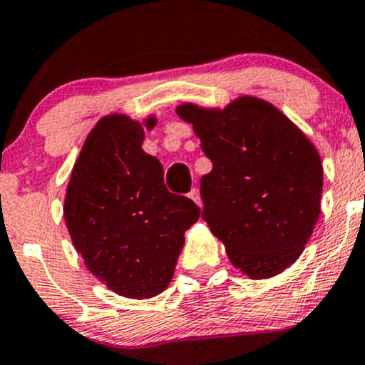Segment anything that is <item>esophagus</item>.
<instances>
[{"instance_id":"1","label":"esophagus","mask_w":365,"mask_h":365,"mask_svg":"<svg viewBox=\"0 0 365 365\" xmlns=\"http://www.w3.org/2000/svg\"><path fill=\"white\" fill-rule=\"evenodd\" d=\"M189 197H190V200H192L194 203H196L197 206L203 205V203H201V196H200V190H197V189H192V190H190V192H189Z\"/></svg>"}]
</instances>
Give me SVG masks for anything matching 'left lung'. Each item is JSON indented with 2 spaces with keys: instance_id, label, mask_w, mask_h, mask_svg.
<instances>
[{
  "instance_id": "obj_1",
  "label": "left lung",
  "mask_w": 365,
  "mask_h": 365,
  "mask_svg": "<svg viewBox=\"0 0 365 365\" xmlns=\"http://www.w3.org/2000/svg\"><path fill=\"white\" fill-rule=\"evenodd\" d=\"M212 171L201 178L203 219L251 279L295 263L319 217L323 165L302 130L279 109L242 97L226 109L183 104Z\"/></svg>"
}]
</instances>
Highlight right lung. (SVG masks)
<instances>
[{
    "instance_id": "1",
    "label": "right lung",
    "mask_w": 365,
    "mask_h": 365,
    "mask_svg": "<svg viewBox=\"0 0 365 365\" xmlns=\"http://www.w3.org/2000/svg\"><path fill=\"white\" fill-rule=\"evenodd\" d=\"M155 118L146 120L153 128ZM145 130L123 114L106 116L84 141L65 196V222L88 270L127 298L168 288L183 233L200 206L169 192L164 169L141 148Z\"/></svg>"
}]
</instances>
